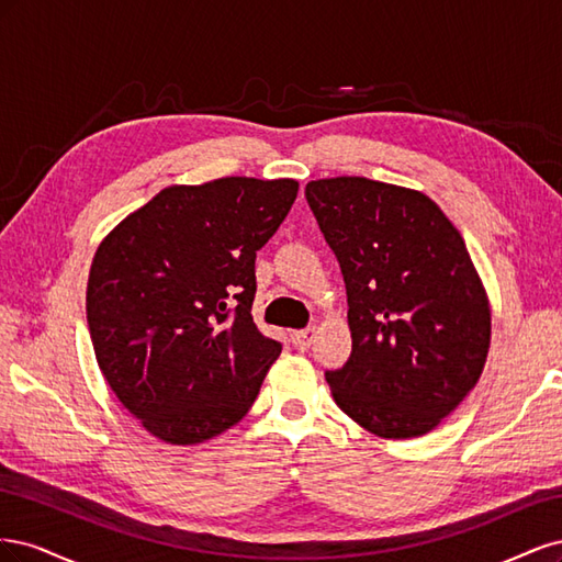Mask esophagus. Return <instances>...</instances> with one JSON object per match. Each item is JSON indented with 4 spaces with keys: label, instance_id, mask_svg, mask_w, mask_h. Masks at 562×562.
Returning a JSON list of instances; mask_svg holds the SVG:
<instances>
[{
    "label": "esophagus",
    "instance_id": "1",
    "mask_svg": "<svg viewBox=\"0 0 562 562\" xmlns=\"http://www.w3.org/2000/svg\"><path fill=\"white\" fill-rule=\"evenodd\" d=\"M314 333H316V328H304V330H295V333H293V342H295L300 349H307V347L312 345Z\"/></svg>",
    "mask_w": 562,
    "mask_h": 562
}]
</instances>
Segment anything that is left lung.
<instances>
[{"label": "left lung", "instance_id": "8db88e82", "mask_svg": "<svg viewBox=\"0 0 562 562\" xmlns=\"http://www.w3.org/2000/svg\"><path fill=\"white\" fill-rule=\"evenodd\" d=\"M342 269L351 356L326 372L339 411L380 438L436 429L479 382L490 302L462 234L427 194L342 176L304 187Z\"/></svg>", "mask_w": 562, "mask_h": 562}]
</instances>
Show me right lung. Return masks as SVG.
<instances>
[{
    "label": "right lung",
    "mask_w": 562,
    "mask_h": 562,
    "mask_svg": "<svg viewBox=\"0 0 562 562\" xmlns=\"http://www.w3.org/2000/svg\"><path fill=\"white\" fill-rule=\"evenodd\" d=\"M297 180L173 184L124 217L93 255L87 321L114 396L171 446L239 422L281 345L252 323L255 252Z\"/></svg>",
    "instance_id": "1"
}]
</instances>
